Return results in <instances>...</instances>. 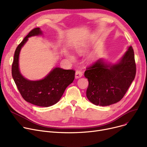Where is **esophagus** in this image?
<instances>
[{"label": "esophagus", "mask_w": 147, "mask_h": 147, "mask_svg": "<svg viewBox=\"0 0 147 147\" xmlns=\"http://www.w3.org/2000/svg\"><path fill=\"white\" fill-rule=\"evenodd\" d=\"M82 76H83V73H82L81 71L78 70V71H77L76 72L75 78H76V79H79V78H80Z\"/></svg>", "instance_id": "esophagus-1"}]
</instances>
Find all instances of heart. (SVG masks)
Here are the masks:
<instances>
[{"label": "heart", "mask_w": 147, "mask_h": 147, "mask_svg": "<svg viewBox=\"0 0 147 147\" xmlns=\"http://www.w3.org/2000/svg\"><path fill=\"white\" fill-rule=\"evenodd\" d=\"M88 49V46L87 45H81L76 46V47L75 48L76 51L78 53H83L84 52H86ZM66 55L68 57V58H69L71 61H74L75 59L73 55H71V53H67ZM95 55H94V54H91V55L89 57V59L91 61L94 60L95 59Z\"/></svg>", "instance_id": "b5f03b06"}]
</instances>
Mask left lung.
I'll return each mask as SVG.
<instances>
[{"mask_svg":"<svg viewBox=\"0 0 147 147\" xmlns=\"http://www.w3.org/2000/svg\"><path fill=\"white\" fill-rule=\"evenodd\" d=\"M136 75L134 52L131 46L116 63L99 58L88 68L84 77L89 81L86 96L96 105L108 106L123 98Z\"/></svg>","mask_w":147,"mask_h":147,"instance_id":"obj_1","label":"left lung"}]
</instances>
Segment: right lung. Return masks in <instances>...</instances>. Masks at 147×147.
I'll use <instances>...</instances> for the list:
<instances>
[{"label":"right lung","mask_w":147,"mask_h":147,"mask_svg":"<svg viewBox=\"0 0 147 147\" xmlns=\"http://www.w3.org/2000/svg\"><path fill=\"white\" fill-rule=\"evenodd\" d=\"M43 34L40 28H34L18 46L14 54L12 75L21 96L27 102L37 106L48 107L59 101L67 87L73 83L75 71L53 67L45 78L37 80H28L22 75L19 66L20 53L22 48L28 38Z\"/></svg>","instance_id":"right-lung-1"}]
</instances>
